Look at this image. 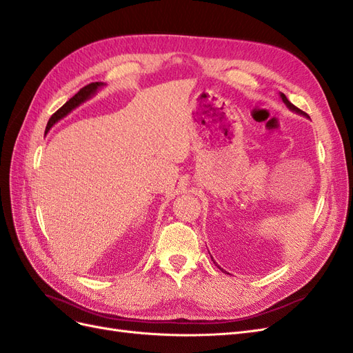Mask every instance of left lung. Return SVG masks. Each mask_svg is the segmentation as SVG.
Segmentation results:
<instances>
[{
    "label": "left lung",
    "mask_w": 353,
    "mask_h": 353,
    "mask_svg": "<svg viewBox=\"0 0 353 353\" xmlns=\"http://www.w3.org/2000/svg\"><path fill=\"white\" fill-rule=\"evenodd\" d=\"M280 97H281V100H283V103H284V104H285V105H287V108H288V109H290V110H292V112H294V113H299V114H302V116H306V117H307V114H306V113H305V112H302V110H301V109H297V108H296V105H294V104H292V103H290V101H288V100H287V97H285V95H284V94H283V92H280ZM212 261H213V258H212ZM218 268H219V270H221V266H218Z\"/></svg>",
    "instance_id": "8db88e82"
}]
</instances>
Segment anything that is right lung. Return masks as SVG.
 Returning <instances> with one entry per match:
<instances>
[{"instance_id": "obj_1", "label": "right lung", "mask_w": 353, "mask_h": 353, "mask_svg": "<svg viewBox=\"0 0 353 353\" xmlns=\"http://www.w3.org/2000/svg\"><path fill=\"white\" fill-rule=\"evenodd\" d=\"M103 85H104L103 82H92V83L87 85V87L81 88L77 94L73 95V97H72L69 101H66L65 104H63L61 108L50 117V121H48V123H47L46 131H50L52 125H56L60 119H63V117H66L73 109H77L78 105H81L82 103L90 100V99L92 97V95L97 94V91L103 87Z\"/></svg>"}]
</instances>
